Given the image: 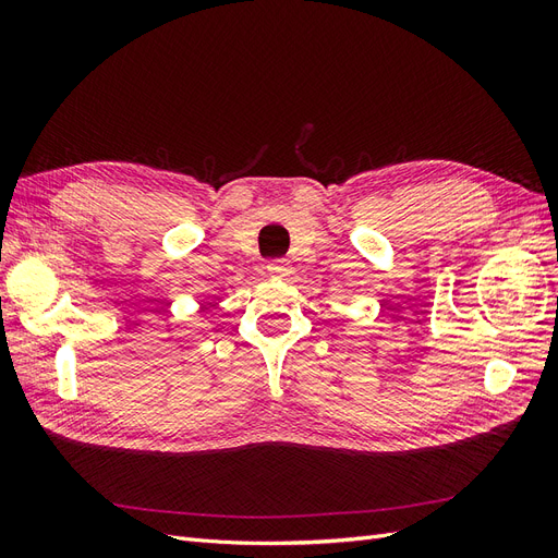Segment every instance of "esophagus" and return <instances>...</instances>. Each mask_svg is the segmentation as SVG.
Here are the masks:
<instances>
[{"mask_svg": "<svg viewBox=\"0 0 558 558\" xmlns=\"http://www.w3.org/2000/svg\"><path fill=\"white\" fill-rule=\"evenodd\" d=\"M291 272H293V265L289 260L277 258V260L267 263V275L272 279H286V277H291Z\"/></svg>", "mask_w": 558, "mask_h": 558, "instance_id": "1", "label": "esophagus"}]
</instances>
